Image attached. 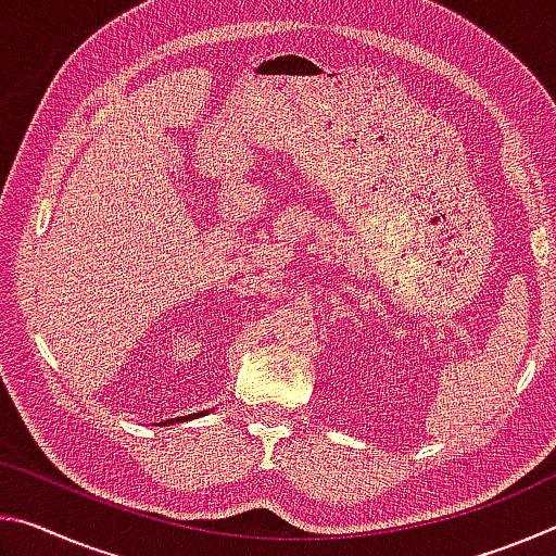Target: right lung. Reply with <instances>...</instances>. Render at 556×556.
<instances>
[{"mask_svg":"<svg viewBox=\"0 0 556 556\" xmlns=\"http://www.w3.org/2000/svg\"><path fill=\"white\" fill-rule=\"evenodd\" d=\"M201 414H205V412H201ZM193 417H195V414H188V417H178L176 421H181V419H193ZM166 425H174V419H168Z\"/></svg>","mask_w":556,"mask_h":556,"instance_id":"obj_1","label":"right lung"}]
</instances>
